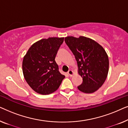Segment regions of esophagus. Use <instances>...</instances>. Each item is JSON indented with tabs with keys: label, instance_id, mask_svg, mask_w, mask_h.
Here are the masks:
<instances>
[{
	"label": "esophagus",
	"instance_id": "obj_1",
	"mask_svg": "<svg viewBox=\"0 0 128 128\" xmlns=\"http://www.w3.org/2000/svg\"><path fill=\"white\" fill-rule=\"evenodd\" d=\"M68 73L70 76H73V75L74 74V72H73V70H69L68 72Z\"/></svg>",
	"mask_w": 128,
	"mask_h": 128
}]
</instances>
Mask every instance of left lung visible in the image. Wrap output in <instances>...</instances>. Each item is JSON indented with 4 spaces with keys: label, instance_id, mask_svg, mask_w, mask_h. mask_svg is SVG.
<instances>
[{
    "label": "left lung",
    "instance_id": "left-lung-1",
    "mask_svg": "<svg viewBox=\"0 0 128 128\" xmlns=\"http://www.w3.org/2000/svg\"><path fill=\"white\" fill-rule=\"evenodd\" d=\"M65 42L73 52L78 66V74L83 83L80 92L92 93L102 86L109 70V59L104 48L90 38L66 36Z\"/></svg>",
    "mask_w": 128,
    "mask_h": 128
}]
</instances>
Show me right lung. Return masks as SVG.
Returning <instances> with one entry per match:
<instances>
[{
	"label": "right lung",
	"instance_id": "obj_1",
	"mask_svg": "<svg viewBox=\"0 0 128 128\" xmlns=\"http://www.w3.org/2000/svg\"><path fill=\"white\" fill-rule=\"evenodd\" d=\"M64 37H50L33 44L23 58L22 73L31 88L47 95L59 88L65 78L59 72L55 59Z\"/></svg>",
	"mask_w": 128,
	"mask_h": 128
}]
</instances>
